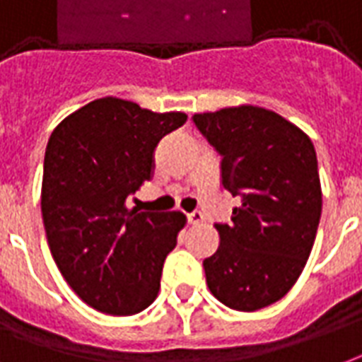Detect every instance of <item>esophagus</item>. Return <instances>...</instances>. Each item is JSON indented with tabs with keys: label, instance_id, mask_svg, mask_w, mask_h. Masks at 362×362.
Segmentation results:
<instances>
[{
	"label": "esophagus",
	"instance_id": "34e87169",
	"mask_svg": "<svg viewBox=\"0 0 362 362\" xmlns=\"http://www.w3.org/2000/svg\"><path fill=\"white\" fill-rule=\"evenodd\" d=\"M203 221H205V216H203L202 211H194L188 215V224H199Z\"/></svg>",
	"mask_w": 362,
	"mask_h": 362
}]
</instances>
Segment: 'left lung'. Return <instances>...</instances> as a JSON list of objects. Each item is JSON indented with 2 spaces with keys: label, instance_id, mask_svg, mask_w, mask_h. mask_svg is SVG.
<instances>
[{
  "label": "left lung",
  "instance_id": "8db88e82",
  "mask_svg": "<svg viewBox=\"0 0 362 362\" xmlns=\"http://www.w3.org/2000/svg\"><path fill=\"white\" fill-rule=\"evenodd\" d=\"M221 155L222 188L242 199L216 222L221 245L203 261L211 293L230 309L257 310L282 299L305 269L322 213L315 146L263 107L194 115Z\"/></svg>",
  "mask_w": 362,
  "mask_h": 362
}]
</instances>
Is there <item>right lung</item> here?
<instances>
[{"mask_svg": "<svg viewBox=\"0 0 362 362\" xmlns=\"http://www.w3.org/2000/svg\"><path fill=\"white\" fill-rule=\"evenodd\" d=\"M184 113H153L101 98L69 115L45 147L42 216L61 274L105 315L128 317L159 293L160 272L186 216L141 213L127 199L151 178L160 138Z\"/></svg>", "mask_w": 362, "mask_h": 362, "instance_id": "right-lung-1", "label": "right lung"}]
</instances>
